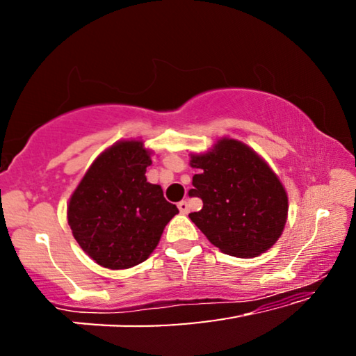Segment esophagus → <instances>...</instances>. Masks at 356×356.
Returning <instances> with one entry per match:
<instances>
[{"label": "esophagus", "instance_id": "34e87169", "mask_svg": "<svg viewBox=\"0 0 356 356\" xmlns=\"http://www.w3.org/2000/svg\"><path fill=\"white\" fill-rule=\"evenodd\" d=\"M178 209H179V212H181V213H188L189 212V204L186 201L178 202Z\"/></svg>", "mask_w": 356, "mask_h": 356}]
</instances>
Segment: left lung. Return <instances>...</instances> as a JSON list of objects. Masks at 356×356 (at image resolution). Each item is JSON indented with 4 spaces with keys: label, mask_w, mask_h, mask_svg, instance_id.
<instances>
[{
    "label": "left lung",
    "mask_w": 356,
    "mask_h": 356,
    "mask_svg": "<svg viewBox=\"0 0 356 356\" xmlns=\"http://www.w3.org/2000/svg\"><path fill=\"white\" fill-rule=\"evenodd\" d=\"M197 168L189 196L202 199L191 212L207 240L225 254L256 257L275 245L284 232L289 197L272 168L251 147L222 138L206 154H191Z\"/></svg>",
    "instance_id": "1"
}]
</instances>
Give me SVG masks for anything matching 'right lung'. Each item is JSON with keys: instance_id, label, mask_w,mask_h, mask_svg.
Here are the masks:
<instances>
[{"instance_id": "obj_1", "label": "right lung", "mask_w": 356, "mask_h": 356, "mask_svg": "<svg viewBox=\"0 0 356 356\" xmlns=\"http://www.w3.org/2000/svg\"><path fill=\"white\" fill-rule=\"evenodd\" d=\"M150 163L143 140H118L94 160L72 193V236L102 267L118 270L144 262L178 213L162 188L145 178Z\"/></svg>"}]
</instances>
